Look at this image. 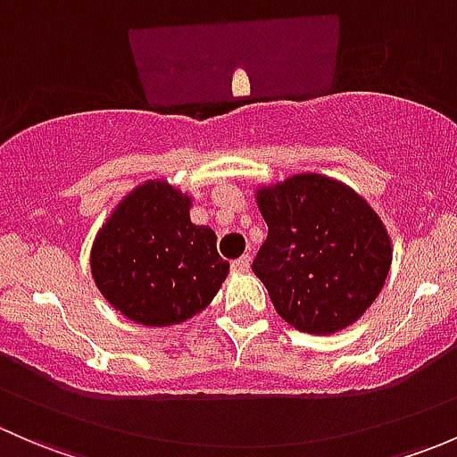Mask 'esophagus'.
Listing matches in <instances>:
<instances>
[{"label": "esophagus", "instance_id": "esophagus-1", "mask_svg": "<svg viewBox=\"0 0 457 457\" xmlns=\"http://www.w3.org/2000/svg\"><path fill=\"white\" fill-rule=\"evenodd\" d=\"M232 270L234 271H247L250 270V256H241L237 258V261H232Z\"/></svg>", "mask_w": 457, "mask_h": 457}]
</instances>
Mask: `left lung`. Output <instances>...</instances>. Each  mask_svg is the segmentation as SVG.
Wrapping results in <instances>:
<instances>
[{
  "label": "left lung",
  "mask_w": 457,
  "mask_h": 457,
  "mask_svg": "<svg viewBox=\"0 0 457 457\" xmlns=\"http://www.w3.org/2000/svg\"><path fill=\"white\" fill-rule=\"evenodd\" d=\"M267 238L252 271L285 322L336 334L376 301L391 267V238L361 195L322 174H294L256 190Z\"/></svg>",
  "instance_id": "obj_1"
}]
</instances>
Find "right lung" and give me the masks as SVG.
Here are the masks:
<instances>
[{
    "label": "right lung",
    "mask_w": 457,
    "mask_h": 457,
    "mask_svg": "<svg viewBox=\"0 0 457 457\" xmlns=\"http://www.w3.org/2000/svg\"><path fill=\"white\" fill-rule=\"evenodd\" d=\"M192 196L150 179L123 196L96 232L90 252L105 301L145 327H170L205 310L229 262L214 229L190 220Z\"/></svg>",
    "instance_id": "obj_1"
}]
</instances>
